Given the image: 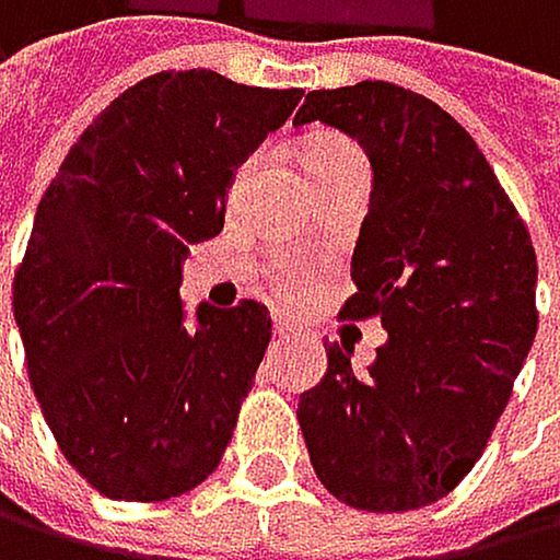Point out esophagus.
<instances>
[{
  "label": "esophagus",
  "instance_id": "1",
  "mask_svg": "<svg viewBox=\"0 0 560 560\" xmlns=\"http://www.w3.org/2000/svg\"><path fill=\"white\" fill-rule=\"evenodd\" d=\"M292 334V327H289V323H282V319H275V337L278 340H282V337H289Z\"/></svg>",
  "mask_w": 560,
  "mask_h": 560
}]
</instances>
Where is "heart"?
Instances as JSON below:
<instances>
[{"mask_svg": "<svg viewBox=\"0 0 560 560\" xmlns=\"http://www.w3.org/2000/svg\"><path fill=\"white\" fill-rule=\"evenodd\" d=\"M343 158H361L358 148L348 140V137H337V133H313L306 140V151H303V167H306V175L319 172V167H327V164H337ZM268 282L271 289L282 295V299H295V295H303L306 285H310V271L292 261V257H278V261L268 268Z\"/></svg>", "mask_w": 560, "mask_h": 560, "instance_id": "obj_1", "label": "heart"}]
</instances>
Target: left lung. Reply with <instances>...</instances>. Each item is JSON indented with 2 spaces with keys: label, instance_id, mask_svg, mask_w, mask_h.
<instances>
[{
  "label": "left lung",
  "instance_id": "obj_1",
  "mask_svg": "<svg viewBox=\"0 0 560 560\" xmlns=\"http://www.w3.org/2000/svg\"><path fill=\"white\" fill-rule=\"evenodd\" d=\"M327 122L372 161V206L343 319L378 316L368 375L327 348L299 396L310 462L340 502L402 513L444 499L482 457L537 337V254L471 133L393 82L316 89L295 127Z\"/></svg>",
  "mask_w": 560,
  "mask_h": 560
}]
</instances>
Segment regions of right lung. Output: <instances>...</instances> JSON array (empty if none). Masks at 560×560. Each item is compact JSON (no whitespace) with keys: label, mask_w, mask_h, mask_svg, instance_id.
<instances>
[{"label":"right lung","mask_w":560,"mask_h":560,"mask_svg":"<svg viewBox=\"0 0 560 560\" xmlns=\"http://www.w3.org/2000/svg\"><path fill=\"white\" fill-rule=\"evenodd\" d=\"M299 95L158 71L92 119L47 185L13 316L44 420L95 492L161 502L220 465L271 316L254 299L202 303L185 327L182 261L223 230L233 172Z\"/></svg>","instance_id":"right-lung-1"}]
</instances>
